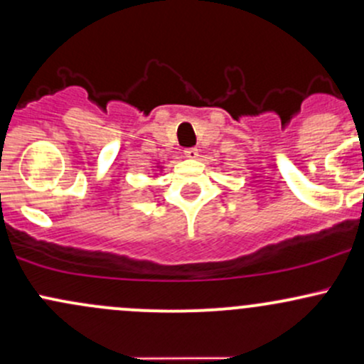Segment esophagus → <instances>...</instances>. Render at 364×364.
<instances>
[{
    "label": "esophagus",
    "instance_id": "esophagus-1",
    "mask_svg": "<svg viewBox=\"0 0 364 364\" xmlns=\"http://www.w3.org/2000/svg\"><path fill=\"white\" fill-rule=\"evenodd\" d=\"M183 154H185L186 159H197L198 157V150L197 149H186L185 151H183Z\"/></svg>",
    "mask_w": 364,
    "mask_h": 364
}]
</instances>
